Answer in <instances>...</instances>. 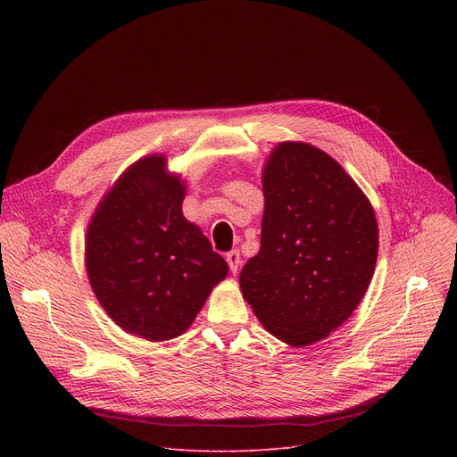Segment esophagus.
<instances>
[{
	"instance_id": "esophagus-1",
	"label": "esophagus",
	"mask_w": 457,
	"mask_h": 457,
	"mask_svg": "<svg viewBox=\"0 0 457 457\" xmlns=\"http://www.w3.org/2000/svg\"><path fill=\"white\" fill-rule=\"evenodd\" d=\"M226 261H228V265H229V270L233 274H237L238 267H241V253H238L237 250H231V252L226 253Z\"/></svg>"
}]
</instances>
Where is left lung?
I'll return each mask as SVG.
<instances>
[{
  "instance_id": "8db88e82",
  "label": "left lung",
  "mask_w": 457,
  "mask_h": 457,
  "mask_svg": "<svg viewBox=\"0 0 457 457\" xmlns=\"http://www.w3.org/2000/svg\"><path fill=\"white\" fill-rule=\"evenodd\" d=\"M259 253L241 291L259 322L291 346L337 329L365 296L378 259V222L345 168L305 142H279L262 170Z\"/></svg>"
}]
</instances>
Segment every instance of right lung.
<instances>
[{
	"label": "right lung",
	"instance_id": "obj_1",
	"mask_svg": "<svg viewBox=\"0 0 457 457\" xmlns=\"http://www.w3.org/2000/svg\"><path fill=\"white\" fill-rule=\"evenodd\" d=\"M183 198L166 159L144 157L118 178L87 229L96 298L120 328L148 341L181 335L228 276V262L183 216Z\"/></svg>",
	"mask_w": 457,
	"mask_h": 457
}]
</instances>
